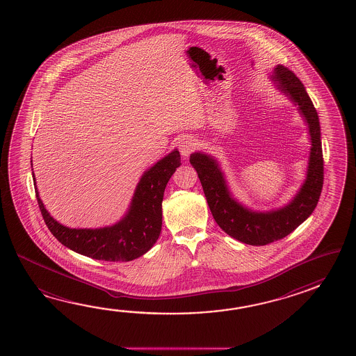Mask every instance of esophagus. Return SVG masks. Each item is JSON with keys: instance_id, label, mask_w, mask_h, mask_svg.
<instances>
[{"instance_id": "1", "label": "esophagus", "mask_w": 356, "mask_h": 356, "mask_svg": "<svg viewBox=\"0 0 356 356\" xmlns=\"http://www.w3.org/2000/svg\"><path fill=\"white\" fill-rule=\"evenodd\" d=\"M196 140L192 136L183 137L179 143V152L184 158L189 156L192 152L196 150Z\"/></svg>"}]
</instances>
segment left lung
I'll return each mask as SVG.
<instances>
[{
  "instance_id": "8db88e82",
  "label": "left lung",
  "mask_w": 356,
  "mask_h": 356,
  "mask_svg": "<svg viewBox=\"0 0 356 356\" xmlns=\"http://www.w3.org/2000/svg\"><path fill=\"white\" fill-rule=\"evenodd\" d=\"M273 79L279 81V89L299 106V111L308 122L312 137L307 181L288 206L266 213L250 211L230 197L215 160L200 152L192 154L189 159L197 170L218 225L236 241L250 245H266L280 241L296 230L314 211L323 187V152L317 111L302 81L293 71L277 66Z\"/></svg>"
}]
</instances>
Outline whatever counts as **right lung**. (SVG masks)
<instances>
[{"instance_id": "obj_1", "label": "right lung", "mask_w": 356, "mask_h": 356, "mask_svg": "<svg viewBox=\"0 0 356 356\" xmlns=\"http://www.w3.org/2000/svg\"><path fill=\"white\" fill-rule=\"evenodd\" d=\"M179 165L181 155L175 150L149 169L137 186L129 213L113 227L70 229L60 225L47 212L35 187L39 210L49 232L65 247L94 259L129 262L145 254L158 241L164 191ZM33 179L35 181L34 175Z\"/></svg>"}]
</instances>
